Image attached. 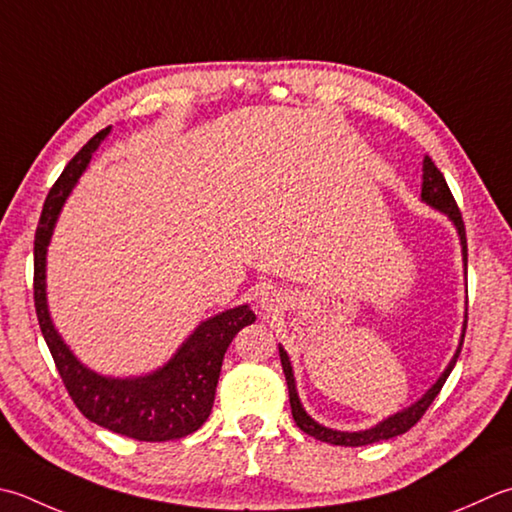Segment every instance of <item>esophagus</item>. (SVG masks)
I'll use <instances>...</instances> for the list:
<instances>
[{"label":"esophagus","instance_id":"34e87169","mask_svg":"<svg viewBox=\"0 0 512 512\" xmlns=\"http://www.w3.org/2000/svg\"><path fill=\"white\" fill-rule=\"evenodd\" d=\"M259 308H262L264 313H277V310L284 308V295L275 293V290L264 293L262 299H259Z\"/></svg>","mask_w":512,"mask_h":512}]
</instances>
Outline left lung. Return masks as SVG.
<instances>
[{
    "label": "left lung",
    "instance_id": "obj_1",
    "mask_svg": "<svg viewBox=\"0 0 512 512\" xmlns=\"http://www.w3.org/2000/svg\"><path fill=\"white\" fill-rule=\"evenodd\" d=\"M424 175H422V202L428 204L430 208L439 210V213H444L450 222H453L457 235H459V244H462V257H464V270H466V262H468V250H466V228L462 222V213H459L457 202L453 193H450V188L446 184V179L442 175V170L435 166L433 159L428 155L424 157ZM466 319L468 313L464 315V328H462V337H459V346L455 350L453 359H450L448 366L444 368V373L437 377V382L430 386L426 393L417 399L415 404H410L408 408L399 410V413L386 417L384 422L375 424L373 428H366V430H355V433H348V430H335V428H328L317 424L313 417H310L302 402H299V395H297V386H295V373H293V366H290V359L286 350L279 346V359H282V368H284V375H286V384H288V397H290V410H293V419L295 424L304 430L306 435L319 439V442H326V444H333V446H366V444H375V442H382V439H390V437H397V435H404L406 430L413 428L422 415L428 410V406L433 404V399L439 395V390L446 384V379L450 375V370L455 368L457 364V357L462 353V344H464V335H466Z\"/></svg>",
    "mask_w": 512,
    "mask_h": 512
}]
</instances>
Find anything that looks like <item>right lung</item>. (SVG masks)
<instances>
[{
  "label": "right lung",
  "mask_w": 512,
  "mask_h": 512,
  "mask_svg": "<svg viewBox=\"0 0 512 512\" xmlns=\"http://www.w3.org/2000/svg\"><path fill=\"white\" fill-rule=\"evenodd\" d=\"M110 133L99 130L70 159L64 173L50 188L35 233V310L39 328L62 382L82 415L97 426L139 442H168L190 433L208 419L224 353L244 326L255 322L248 304L228 308L199 324L164 366L139 377H108L84 366L57 333L46 299V253L68 195L84 175L93 153Z\"/></svg>",
  "instance_id": "obj_1"
}]
</instances>
